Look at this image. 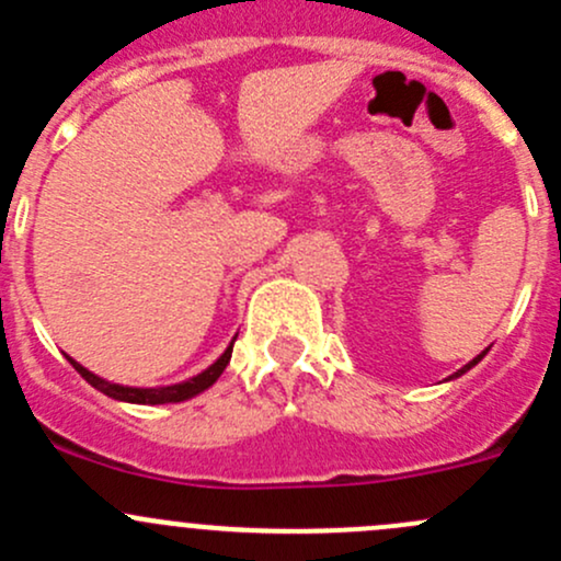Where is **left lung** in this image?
Returning <instances> with one entry per match:
<instances>
[{
  "instance_id": "obj_1",
  "label": "left lung",
  "mask_w": 561,
  "mask_h": 561,
  "mask_svg": "<svg viewBox=\"0 0 561 561\" xmlns=\"http://www.w3.org/2000/svg\"><path fill=\"white\" fill-rule=\"evenodd\" d=\"M483 355H485V353H480V355H478V358H472V360H469V364H467V366H463V369H458L454 377H461V375H463V371H469V369H472V366H474V364H478V360H480V358H483Z\"/></svg>"
}]
</instances>
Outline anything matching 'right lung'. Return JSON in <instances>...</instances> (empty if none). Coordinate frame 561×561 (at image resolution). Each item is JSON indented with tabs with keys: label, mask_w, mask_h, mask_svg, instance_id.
<instances>
[{
	"label": "right lung",
	"mask_w": 561,
	"mask_h": 561,
	"mask_svg": "<svg viewBox=\"0 0 561 561\" xmlns=\"http://www.w3.org/2000/svg\"><path fill=\"white\" fill-rule=\"evenodd\" d=\"M236 342V339H233ZM233 342H230V347L225 350L222 355H219L217 360H214L211 366H208L206 371H201L197 377H192V380H184V382H175V386H165V388H129V386H116V382H107L103 377L92 375L89 369H83L78 360L67 358L72 364V369L78 371V375L83 377V380L89 382L92 388H98L100 393L111 396V399H118V401H129V404H171V401H186L192 399V396L203 393L206 388H211L214 382L219 380V375L225 371V366L230 364V355H233Z\"/></svg>",
	"instance_id": "add662e5"
}]
</instances>
